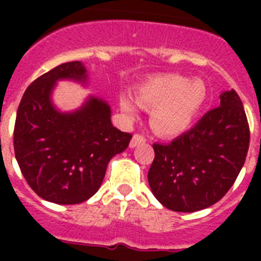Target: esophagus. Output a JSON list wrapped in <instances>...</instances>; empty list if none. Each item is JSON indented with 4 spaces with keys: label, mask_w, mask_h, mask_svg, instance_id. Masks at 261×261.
<instances>
[{
    "label": "esophagus",
    "mask_w": 261,
    "mask_h": 261,
    "mask_svg": "<svg viewBox=\"0 0 261 261\" xmlns=\"http://www.w3.org/2000/svg\"><path fill=\"white\" fill-rule=\"evenodd\" d=\"M144 142H145V138L142 137V136L135 135V136H133V138H132V141H130V144H129V147H130V149H133V147L144 144Z\"/></svg>",
    "instance_id": "34e87169"
}]
</instances>
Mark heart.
I'll use <instances>...</instances> for the list:
<instances>
[{"label":"heart","instance_id":"b5f03b06","mask_svg":"<svg viewBox=\"0 0 261 261\" xmlns=\"http://www.w3.org/2000/svg\"><path fill=\"white\" fill-rule=\"evenodd\" d=\"M206 98L208 90L199 78L162 74L149 78L136 89V102L129 96H121L120 108L129 120L138 116L137 105L151 111V128L162 137H177L193 125Z\"/></svg>","mask_w":261,"mask_h":261}]
</instances>
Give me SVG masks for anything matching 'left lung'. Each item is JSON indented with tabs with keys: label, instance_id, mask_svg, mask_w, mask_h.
Wrapping results in <instances>:
<instances>
[{
	"label": "left lung",
	"instance_id": "obj_1",
	"mask_svg": "<svg viewBox=\"0 0 261 261\" xmlns=\"http://www.w3.org/2000/svg\"><path fill=\"white\" fill-rule=\"evenodd\" d=\"M220 106L171 144H154L147 181L155 199L175 212H197L220 201L246 161L250 129L234 90L222 91Z\"/></svg>",
	"mask_w": 261,
	"mask_h": 261
}]
</instances>
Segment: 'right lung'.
<instances>
[{"label":"right lung","instance_id":"right-lung-1","mask_svg":"<svg viewBox=\"0 0 261 261\" xmlns=\"http://www.w3.org/2000/svg\"><path fill=\"white\" fill-rule=\"evenodd\" d=\"M60 81L89 86L81 61L53 68L27 87L17 111L14 151L29 186L41 199L61 205L89 200L102 184L110 159L123 153L132 135L111 123L106 99L87 95L75 110L53 102Z\"/></svg>","mask_w":261,"mask_h":261}]
</instances>
